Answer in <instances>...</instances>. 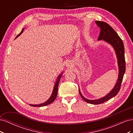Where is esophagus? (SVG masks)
Masks as SVG:
<instances>
[{
  "instance_id": "1",
  "label": "esophagus",
  "mask_w": 133,
  "mask_h": 133,
  "mask_svg": "<svg viewBox=\"0 0 133 133\" xmlns=\"http://www.w3.org/2000/svg\"><path fill=\"white\" fill-rule=\"evenodd\" d=\"M70 64H70L69 63H68L66 64V66H70Z\"/></svg>"
}]
</instances>
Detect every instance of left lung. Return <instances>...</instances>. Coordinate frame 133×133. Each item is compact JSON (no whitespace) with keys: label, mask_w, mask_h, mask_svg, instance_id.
I'll return each instance as SVG.
<instances>
[{"label":"left lung","mask_w":133,"mask_h":133,"mask_svg":"<svg viewBox=\"0 0 133 133\" xmlns=\"http://www.w3.org/2000/svg\"><path fill=\"white\" fill-rule=\"evenodd\" d=\"M98 26L100 28V32L98 38V41L103 40L110 44L114 48L116 52L118 59V63L119 66V76L116 84L112 90L103 98L99 99L91 100L85 98L82 95L79 89V94L82 99L87 103L92 104H100L108 101V100L113 98L118 93L121 87L122 82L123 81L124 74L125 71V60L124 55V46L122 39L120 38L116 31L109 25L105 22L102 21H95Z\"/></svg>","instance_id":"obj_1"}]
</instances>
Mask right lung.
<instances>
[{
    "instance_id": "obj_1",
    "label": "right lung",
    "mask_w": 133,
    "mask_h": 133,
    "mask_svg": "<svg viewBox=\"0 0 133 133\" xmlns=\"http://www.w3.org/2000/svg\"><path fill=\"white\" fill-rule=\"evenodd\" d=\"M23 30L24 29H23V30H22V31L21 32V33L19 34L17 36V38L18 37H19V36L21 35L22 32L23 31ZM62 74H60L58 77L57 78V81H56V83L54 85V89H53V92H52V94L51 95V96L50 97V98L48 99L46 102H44V103H42V104H39V105H33V104H29V105L31 107H44V106H46L47 105H49V104H51V103H53L55 99H56V98H57V94H58V85H59V83L60 82V78H61L62 77Z\"/></svg>"
}]
</instances>
